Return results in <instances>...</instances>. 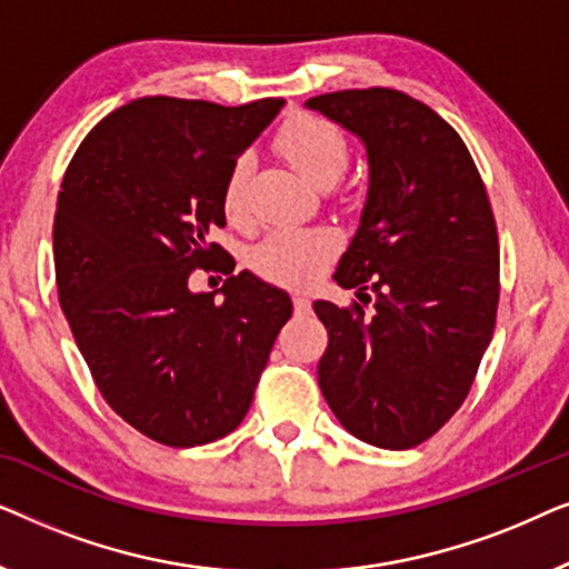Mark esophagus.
Returning <instances> with one entry per match:
<instances>
[{"label":"esophagus","mask_w":569,"mask_h":569,"mask_svg":"<svg viewBox=\"0 0 569 569\" xmlns=\"http://www.w3.org/2000/svg\"><path fill=\"white\" fill-rule=\"evenodd\" d=\"M292 306H295V313H298V316L310 313V300L302 298V295H292Z\"/></svg>","instance_id":"1"}]
</instances>
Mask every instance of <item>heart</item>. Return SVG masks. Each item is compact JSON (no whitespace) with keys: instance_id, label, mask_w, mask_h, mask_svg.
Instances as JSON below:
<instances>
[{"instance_id":"obj_1","label":"heart","mask_w":569,"mask_h":569,"mask_svg":"<svg viewBox=\"0 0 569 569\" xmlns=\"http://www.w3.org/2000/svg\"><path fill=\"white\" fill-rule=\"evenodd\" d=\"M277 150L306 181L333 186L349 166V142L337 123L321 116H298L279 129ZM253 176L251 154L232 160L222 186V212L230 222H246L248 186ZM339 240L323 228H277L251 251V267L277 284H308L337 253Z\"/></svg>"}]
</instances>
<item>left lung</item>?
Listing matches in <instances>:
<instances>
[{
	"label": "left lung",
	"mask_w": 569,
	"mask_h": 569,
	"mask_svg": "<svg viewBox=\"0 0 569 569\" xmlns=\"http://www.w3.org/2000/svg\"><path fill=\"white\" fill-rule=\"evenodd\" d=\"M362 139L370 162L360 228L337 267L352 306L316 300L329 331L318 386L355 438L407 450L432 438L471 391L500 302V243L463 139L391 88L310 98Z\"/></svg>",
	"instance_id": "1"
}]
</instances>
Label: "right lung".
I'll list each match as a JSON object with an SVG mask.
<instances>
[{"label":"right lung","mask_w":569,"mask_h":569,"mask_svg":"<svg viewBox=\"0 0 569 569\" xmlns=\"http://www.w3.org/2000/svg\"><path fill=\"white\" fill-rule=\"evenodd\" d=\"M282 106L137 98L82 139L61 181V310L108 407L162 446L236 430L292 316L290 295L232 274V256L212 243L232 160ZM197 268L231 274L222 301L190 290Z\"/></svg>","instance_id":"obj_1"}]
</instances>
